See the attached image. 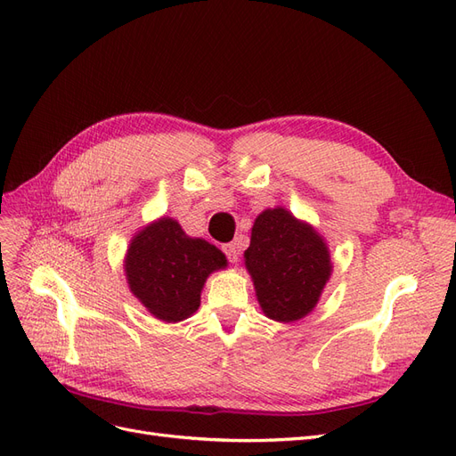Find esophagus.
<instances>
[{"mask_svg":"<svg viewBox=\"0 0 456 456\" xmlns=\"http://www.w3.org/2000/svg\"><path fill=\"white\" fill-rule=\"evenodd\" d=\"M223 251H224V255H226V258H228L230 262H238V256H240V245H238L236 241L223 245Z\"/></svg>","mask_w":456,"mask_h":456,"instance_id":"esophagus-1","label":"esophagus"}]
</instances>
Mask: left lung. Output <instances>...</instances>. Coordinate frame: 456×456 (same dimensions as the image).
Masks as SVG:
<instances>
[{
    "mask_svg": "<svg viewBox=\"0 0 456 456\" xmlns=\"http://www.w3.org/2000/svg\"><path fill=\"white\" fill-rule=\"evenodd\" d=\"M245 266L262 312L283 323L314 310L333 270L327 245L317 232L281 207L255 220Z\"/></svg>",
    "mask_w": 456,
    "mask_h": 456,
    "instance_id": "obj_1",
    "label": "left lung"
}]
</instances>
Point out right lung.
<instances>
[{
    "label": "right lung",
    "mask_w": 456,
    "mask_h": 456,
    "mask_svg": "<svg viewBox=\"0 0 456 456\" xmlns=\"http://www.w3.org/2000/svg\"><path fill=\"white\" fill-rule=\"evenodd\" d=\"M224 266V253L205 240L188 238L173 218L144 228L131 241L126 258L133 295L167 323L194 314L207 275Z\"/></svg>",
    "instance_id": "add662e5"
}]
</instances>
